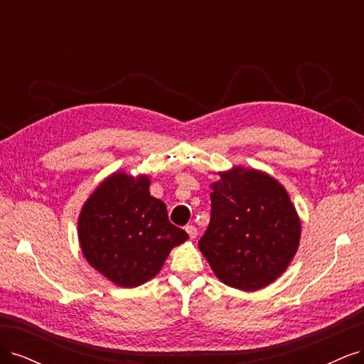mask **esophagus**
Segmentation results:
<instances>
[{"mask_svg":"<svg viewBox=\"0 0 364 364\" xmlns=\"http://www.w3.org/2000/svg\"><path fill=\"white\" fill-rule=\"evenodd\" d=\"M185 230H186V234L190 235V238H196V237H197V228H196V226L186 225V226H185Z\"/></svg>","mask_w":364,"mask_h":364,"instance_id":"esophagus-1","label":"esophagus"}]
</instances>
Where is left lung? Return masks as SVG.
Listing matches in <instances>:
<instances>
[{
    "mask_svg": "<svg viewBox=\"0 0 364 364\" xmlns=\"http://www.w3.org/2000/svg\"><path fill=\"white\" fill-rule=\"evenodd\" d=\"M211 185V220L199 247L217 278L255 291L285 272L301 240V220L284 186L237 167Z\"/></svg>",
    "mask_w": 364,
    "mask_h": 364,
    "instance_id": "1",
    "label": "left lung"
}]
</instances>
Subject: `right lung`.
<instances>
[{
  "mask_svg": "<svg viewBox=\"0 0 364 364\" xmlns=\"http://www.w3.org/2000/svg\"><path fill=\"white\" fill-rule=\"evenodd\" d=\"M147 176L114 173L82 208L85 258L119 287H138L161 270L170 250L188 238L170 223L165 203L150 196Z\"/></svg>",
  "mask_w": 364,
  "mask_h": 364,
  "instance_id": "right-lung-1",
  "label": "right lung"
}]
</instances>
